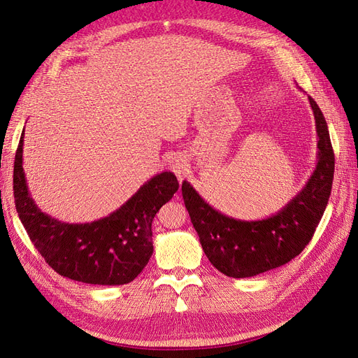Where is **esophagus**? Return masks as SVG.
<instances>
[{"mask_svg":"<svg viewBox=\"0 0 358 358\" xmlns=\"http://www.w3.org/2000/svg\"><path fill=\"white\" fill-rule=\"evenodd\" d=\"M167 162H169L170 170H171L173 173H175V175H176L179 179H182V178L185 176L187 173L189 171V164H188L187 158L183 157V155H180V154L171 155Z\"/></svg>","mask_w":358,"mask_h":358,"instance_id":"34e87169","label":"esophagus"}]
</instances>
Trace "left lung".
Segmentation results:
<instances>
[{"instance_id": "left-lung-1", "label": "left lung", "mask_w": 358, "mask_h": 358, "mask_svg": "<svg viewBox=\"0 0 358 358\" xmlns=\"http://www.w3.org/2000/svg\"><path fill=\"white\" fill-rule=\"evenodd\" d=\"M318 136L317 166L282 209L263 220L245 221L224 215L204 201L188 180L182 196L203 251L215 268L230 278H251L297 257L312 239L331 192L334 154L329 127L318 104L308 96Z\"/></svg>"}]
</instances>
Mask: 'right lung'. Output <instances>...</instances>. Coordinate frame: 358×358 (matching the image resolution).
Instances as JSON below:
<instances>
[{
  "instance_id": "right-lung-1",
  "label": "right lung",
  "mask_w": 358,
  "mask_h": 358,
  "mask_svg": "<svg viewBox=\"0 0 358 358\" xmlns=\"http://www.w3.org/2000/svg\"><path fill=\"white\" fill-rule=\"evenodd\" d=\"M24 134L15 157L13 191L19 220L46 263L61 276L92 285H124L152 257V221L179 188L171 171L145 182L121 208L92 222L70 224L32 200L24 171Z\"/></svg>"
}]
</instances>
